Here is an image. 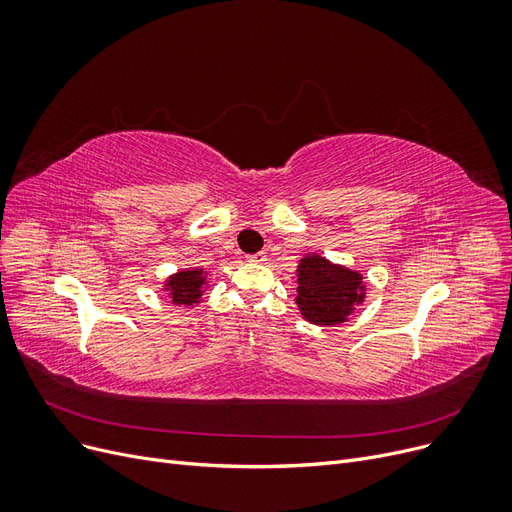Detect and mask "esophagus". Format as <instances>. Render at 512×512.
Returning a JSON list of instances; mask_svg holds the SVG:
<instances>
[{
    "label": "esophagus",
    "instance_id": "1",
    "mask_svg": "<svg viewBox=\"0 0 512 512\" xmlns=\"http://www.w3.org/2000/svg\"><path fill=\"white\" fill-rule=\"evenodd\" d=\"M247 259H249V261H253V263H265V261H268V253H265V251H259V253H255V255H249Z\"/></svg>",
    "mask_w": 512,
    "mask_h": 512
}]
</instances>
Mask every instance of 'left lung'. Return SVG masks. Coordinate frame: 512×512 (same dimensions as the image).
Here are the masks:
<instances>
[{
	"label": "left lung",
	"instance_id": "8db88e82",
	"mask_svg": "<svg viewBox=\"0 0 512 512\" xmlns=\"http://www.w3.org/2000/svg\"><path fill=\"white\" fill-rule=\"evenodd\" d=\"M297 274V305L311 324H341L364 299L362 276L320 255L303 257Z\"/></svg>",
	"mask_w": 512,
	"mask_h": 512
}]
</instances>
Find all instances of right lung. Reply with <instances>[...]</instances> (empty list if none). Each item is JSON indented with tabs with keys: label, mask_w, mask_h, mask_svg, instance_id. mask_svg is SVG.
<instances>
[{
	"label": "right lung",
	"mask_w": 512,
	"mask_h": 512,
	"mask_svg": "<svg viewBox=\"0 0 512 512\" xmlns=\"http://www.w3.org/2000/svg\"><path fill=\"white\" fill-rule=\"evenodd\" d=\"M203 284L205 276L201 270H186V272H177L167 280L165 291L171 293L173 303L177 305H192L201 301L203 295Z\"/></svg>",
	"instance_id": "right-lung-1"
}]
</instances>
